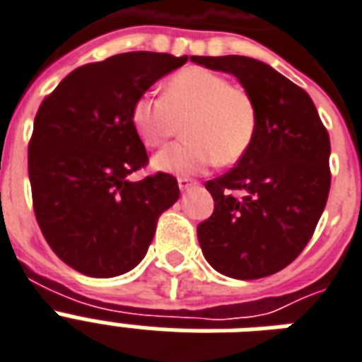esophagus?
<instances>
[{"mask_svg": "<svg viewBox=\"0 0 362 362\" xmlns=\"http://www.w3.org/2000/svg\"><path fill=\"white\" fill-rule=\"evenodd\" d=\"M177 185H179V189H181V190H189L190 187H194L196 181H194V179H190V177H179Z\"/></svg>", "mask_w": 362, "mask_h": 362, "instance_id": "obj_1", "label": "esophagus"}]
</instances>
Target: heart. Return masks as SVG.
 Wrapping results in <instances>:
<instances>
[{
  "mask_svg": "<svg viewBox=\"0 0 362 362\" xmlns=\"http://www.w3.org/2000/svg\"><path fill=\"white\" fill-rule=\"evenodd\" d=\"M183 120L185 139L155 156L162 172L192 175L211 166L236 164L257 132V107L242 86L206 67L172 75L162 98L143 94L132 105V126L145 147H162Z\"/></svg>",
  "mask_w": 362,
  "mask_h": 362,
  "instance_id": "heart-1",
  "label": "heart"
}]
</instances>
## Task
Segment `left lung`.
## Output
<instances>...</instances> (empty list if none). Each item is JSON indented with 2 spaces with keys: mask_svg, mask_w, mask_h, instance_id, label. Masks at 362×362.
Here are the masks:
<instances>
[{
  "mask_svg": "<svg viewBox=\"0 0 362 362\" xmlns=\"http://www.w3.org/2000/svg\"><path fill=\"white\" fill-rule=\"evenodd\" d=\"M192 62L238 77L257 107L247 153L206 183L215 209L196 230L202 253L228 277L272 276L302 253L327 206L329 132L308 92L264 62L234 54Z\"/></svg>",
  "mask_w": 362,
  "mask_h": 362,
  "instance_id": "1",
  "label": "left lung"
}]
</instances>
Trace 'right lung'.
I'll return each instance as SVG.
<instances>
[{"instance_id": "1", "label": "right lung", "mask_w": 362, "mask_h": 362, "mask_svg": "<svg viewBox=\"0 0 362 362\" xmlns=\"http://www.w3.org/2000/svg\"><path fill=\"white\" fill-rule=\"evenodd\" d=\"M187 60L145 50L115 54L74 69L39 105L28 145L33 211L50 249L74 270L90 277L132 270L158 217L177 202L170 173L128 181L149 162L132 105Z\"/></svg>"}]
</instances>
